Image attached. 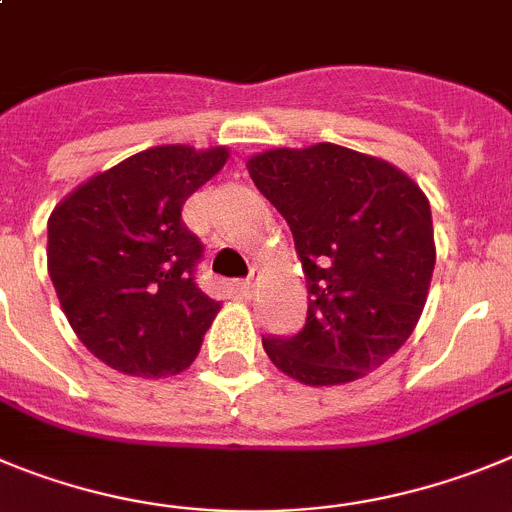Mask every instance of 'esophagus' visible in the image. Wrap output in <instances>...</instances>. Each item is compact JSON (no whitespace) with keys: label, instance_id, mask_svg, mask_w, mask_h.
I'll use <instances>...</instances> for the list:
<instances>
[{"label":"esophagus","instance_id":"obj_1","mask_svg":"<svg viewBox=\"0 0 512 512\" xmlns=\"http://www.w3.org/2000/svg\"><path fill=\"white\" fill-rule=\"evenodd\" d=\"M257 280H260V270H257V267H252L250 275H247V278L242 280V283H239V290H242V293H245V298H252V296H255V285H257Z\"/></svg>","mask_w":512,"mask_h":512}]
</instances>
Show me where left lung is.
I'll use <instances>...</instances> for the list:
<instances>
[{
  "mask_svg": "<svg viewBox=\"0 0 512 512\" xmlns=\"http://www.w3.org/2000/svg\"><path fill=\"white\" fill-rule=\"evenodd\" d=\"M293 232L308 288L306 326L262 339L303 385H344L377 370L413 334L436 265L426 193L388 160L331 142L273 147L247 160Z\"/></svg>",
  "mask_w": 512,
  "mask_h": 512,
  "instance_id": "1",
  "label": "left lung"
}]
</instances>
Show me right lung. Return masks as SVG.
<instances>
[{
	"label": "right lung",
	"mask_w": 512,
	"mask_h": 512,
	"mask_svg": "<svg viewBox=\"0 0 512 512\" xmlns=\"http://www.w3.org/2000/svg\"><path fill=\"white\" fill-rule=\"evenodd\" d=\"M227 147L160 145L73 188L48 219V273L84 347L132 377L191 365L222 303L196 285L199 237L181 209Z\"/></svg>",
	"instance_id": "right-lung-1"
}]
</instances>
